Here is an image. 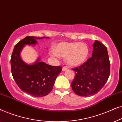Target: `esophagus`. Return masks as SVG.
Here are the masks:
<instances>
[{
  "label": "esophagus",
  "instance_id": "1",
  "mask_svg": "<svg viewBox=\"0 0 122 122\" xmlns=\"http://www.w3.org/2000/svg\"><path fill=\"white\" fill-rule=\"evenodd\" d=\"M67 69H68V68L66 67V66H63V69H62L63 71H66V70H67Z\"/></svg>",
  "mask_w": 122,
  "mask_h": 122
}]
</instances>
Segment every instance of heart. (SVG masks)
Wrapping results in <instances>:
<instances>
[{"mask_svg":"<svg viewBox=\"0 0 122 122\" xmlns=\"http://www.w3.org/2000/svg\"><path fill=\"white\" fill-rule=\"evenodd\" d=\"M51 51L52 56H58L66 58V61L71 66H78L84 63L89 55V48L83 43H60Z\"/></svg>","mask_w":122,"mask_h":122,"instance_id":"obj_1","label":"heart"}]
</instances>
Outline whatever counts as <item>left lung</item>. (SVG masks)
I'll use <instances>...</instances> for the list:
<instances>
[{"instance_id":"left-lung-1","label":"left lung","mask_w":122,"mask_h":122,"mask_svg":"<svg viewBox=\"0 0 122 122\" xmlns=\"http://www.w3.org/2000/svg\"><path fill=\"white\" fill-rule=\"evenodd\" d=\"M72 69L76 72L71 83L73 92L81 97L96 94L104 86L110 75L107 48L100 41H95L92 57Z\"/></svg>"}]
</instances>
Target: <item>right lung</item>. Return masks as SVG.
Returning a JSON list of instances; mask_svg holds the SVG:
<instances>
[{
  "label": "right lung",
  "instance_id": "right-lung-1",
  "mask_svg": "<svg viewBox=\"0 0 122 122\" xmlns=\"http://www.w3.org/2000/svg\"><path fill=\"white\" fill-rule=\"evenodd\" d=\"M28 36L19 41L13 49L10 59L11 71L15 81L21 91L35 97H41L51 91L55 81L61 71V66H52L38 59L33 64L23 61L20 52L25 45L35 44L42 39Z\"/></svg>",
  "mask_w": 122,
  "mask_h": 122
}]
</instances>
